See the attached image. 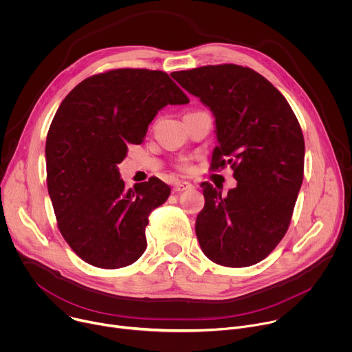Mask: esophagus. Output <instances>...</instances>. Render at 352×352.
Wrapping results in <instances>:
<instances>
[{
  "instance_id": "1",
  "label": "esophagus",
  "mask_w": 352,
  "mask_h": 352,
  "mask_svg": "<svg viewBox=\"0 0 352 352\" xmlns=\"http://www.w3.org/2000/svg\"><path fill=\"white\" fill-rule=\"evenodd\" d=\"M192 188H193V185H192L190 182L179 181V182H177V184L174 185L173 192H174V193H179V192H184V190H189V189H192Z\"/></svg>"
}]
</instances>
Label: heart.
<instances>
[{"label": "heart", "mask_w": 352, "mask_h": 352, "mask_svg": "<svg viewBox=\"0 0 352 352\" xmlns=\"http://www.w3.org/2000/svg\"><path fill=\"white\" fill-rule=\"evenodd\" d=\"M177 167H178L181 171H189V170L192 168L190 159H188V157H182V159H179V162H178Z\"/></svg>", "instance_id": "b5f03b06"}]
</instances>
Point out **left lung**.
<instances>
[{
    "label": "left lung",
    "mask_w": 352,
    "mask_h": 352,
    "mask_svg": "<svg viewBox=\"0 0 352 352\" xmlns=\"http://www.w3.org/2000/svg\"><path fill=\"white\" fill-rule=\"evenodd\" d=\"M173 78L216 117L210 170L231 164L236 186L224 196L202 182L196 217L204 254L217 265L259 263L285 235L304 179L305 142L285 97L261 74L235 64L177 71Z\"/></svg>",
    "instance_id": "1"
}]
</instances>
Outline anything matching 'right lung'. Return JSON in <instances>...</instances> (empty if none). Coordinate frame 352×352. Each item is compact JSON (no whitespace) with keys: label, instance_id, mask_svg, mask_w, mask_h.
Wrapping results in <instances>:
<instances>
[{"label":"right lung","instance_id":"right-lung-1","mask_svg":"<svg viewBox=\"0 0 352 352\" xmlns=\"http://www.w3.org/2000/svg\"><path fill=\"white\" fill-rule=\"evenodd\" d=\"M186 103L168 74L140 68L89 76L63 100L45 140L47 188L60 232L86 263L120 269L143 255L148 216L171 189L156 177L125 189L117 164L159 110Z\"/></svg>","mask_w":352,"mask_h":352}]
</instances>
